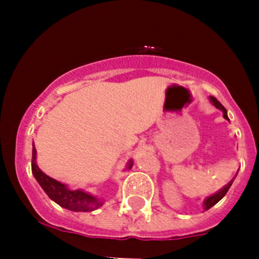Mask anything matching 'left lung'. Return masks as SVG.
Returning a JSON list of instances; mask_svg holds the SVG:
<instances>
[{
  "label": "left lung",
  "mask_w": 259,
  "mask_h": 259,
  "mask_svg": "<svg viewBox=\"0 0 259 259\" xmlns=\"http://www.w3.org/2000/svg\"><path fill=\"white\" fill-rule=\"evenodd\" d=\"M209 99H210L211 104H213V105L215 106L217 109H219V110H222V111H223V116H224V119L229 120V119H228V115H227V110H226V108H224V106L222 105V104L219 103V101L217 100L215 98H213V96H210ZM232 183H233V180H231V182H229L228 184L226 185V187H223V188H222V189L219 190V192H217L215 194H213V195H210V197H208L207 199L204 200V203H203V208H204L205 210H208V209H209V208L213 207V205H215L217 203H218L219 200H221L222 198H223L224 195L227 194V192H228V190H229V188H231Z\"/></svg>",
  "instance_id": "8db88e82"
}]
</instances>
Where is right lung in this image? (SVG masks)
<instances>
[{
    "label": "right lung",
    "instance_id": "right-lung-1",
    "mask_svg": "<svg viewBox=\"0 0 259 259\" xmlns=\"http://www.w3.org/2000/svg\"><path fill=\"white\" fill-rule=\"evenodd\" d=\"M133 161L129 160L127 169H132ZM31 169L32 174L37 180L38 184L44 189V192L49 195L51 200L62 208L72 211H93L100 208L104 202L83 190H71L62 183L50 178L36 164V149L32 145V159H31Z\"/></svg>",
    "mask_w": 259,
    "mask_h": 259
}]
</instances>
